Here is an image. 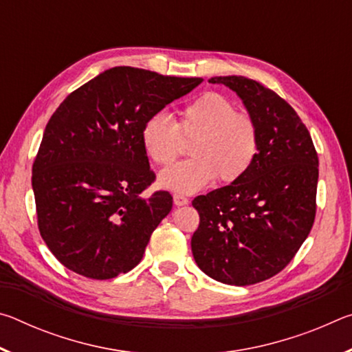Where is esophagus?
I'll return each instance as SVG.
<instances>
[{
  "instance_id": "1",
  "label": "esophagus",
  "mask_w": 352,
  "mask_h": 352,
  "mask_svg": "<svg viewBox=\"0 0 352 352\" xmlns=\"http://www.w3.org/2000/svg\"><path fill=\"white\" fill-rule=\"evenodd\" d=\"M189 200L184 197V195H180V194H174V205L175 206H184L188 205Z\"/></svg>"
}]
</instances>
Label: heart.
<instances>
[{"label":"heart","instance_id":"1","mask_svg":"<svg viewBox=\"0 0 352 352\" xmlns=\"http://www.w3.org/2000/svg\"><path fill=\"white\" fill-rule=\"evenodd\" d=\"M195 136L189 146L192 158L163 170L160 186L174 192L192 194L214 180L233 183L247 174L259 148V130L247 113L223 94L210 91L184 107L177 124L168 113L146 119L141 130L142 147L155 163L168 166L180 155V135Z\"/></svg>","mask_w":352,"mask_h":352}]
</instances>
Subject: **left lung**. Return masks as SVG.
Wrapping results in <instances>:
<instances>
[{"label":"left lung","instance_id":"8db88e82","mask_svg":"<svg viewBox=\"0 0 352 352\" xmlns=\"http://www.w3.org/2000/svg\"><path fill=\"white\" fill-rule=\"evenodd\" d=\"M208 82L241 98L258 126L259 148L242 178L194 199L200 225L190 248L210 278L250 285L281 272L311 233L318 157L300 116L275 91L243 76Z\"/></svg>","mask_w":352,"mask_h":352}]
</instances>
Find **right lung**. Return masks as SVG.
<instances>
[{"label":"right lung","instance_id":"1","mask_svg":"<svg viewBox=\"0 0 352 352\" xmlns=\"http://www.w3.org/2000/svg\"><path fill=\"white\" fill-rule=\"evenodd\" d=\"M201 80L115 67L58 105L32 166V190L40 234L67 269L110 279L140 264L172 210L168 190L142 194L155 180L142 124Z\"/></svg>","mask_w":352,"mask_h":352}]
</instances>
